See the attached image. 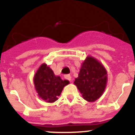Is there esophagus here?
I'll return each mask as SVG.
<instances>
[{
  "label": "esophagus",
  "mask_w": 135,
  "mask_h": 135,
  "mask_svg": "<svg viewBox=\"0 0 135 135\" xmlns=\"http://www.w3.org/2000/svg\"><path fill=\"white\" fill-rule=\"evenodd\" d=\"M64 78H65L66 80H68L69 81L71 80V76L70 74H66L64 76Z\"/></svg>",
  "instance_id": "esophagus-1"
}]
</instances>
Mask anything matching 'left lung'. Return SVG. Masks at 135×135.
<instances>
[{"label": "left lung", "instance_id": "obj_1", "mask_svg": "<svg viewBox=\"0 0 135 135\" xmlns=\"http://www.w3.org/2000/svg\"><path fill=\"white\" fill-rule=\"evenodd\" d=\"M107 80V71L103 64L94 57L88 56L82 63L74 84L86 101L94 102L103 95Z\"/></svg>", "mask_w": 135, "mask_h": 135}]
</instances>
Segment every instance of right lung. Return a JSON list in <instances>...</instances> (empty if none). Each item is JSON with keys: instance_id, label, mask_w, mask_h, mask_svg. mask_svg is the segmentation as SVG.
I'll use <instances>...</instances> for the list:
<instances>
[{"instance_id": "obj_1", "label": "right lung", "mask_w": 135, "mask_h": 135, "mask_svg": "<svg viewBox=\"0 0 135 135\" xmlns=\"http://www.w3.org/2000/svg\"><path fill=\"white\" fill-rule=\"evenodd\" d=\"M34 83L39 97L47 103H53L70 82L55 76L49 67L42 64L34 75Z\"/></svg>"}]
</instances>
